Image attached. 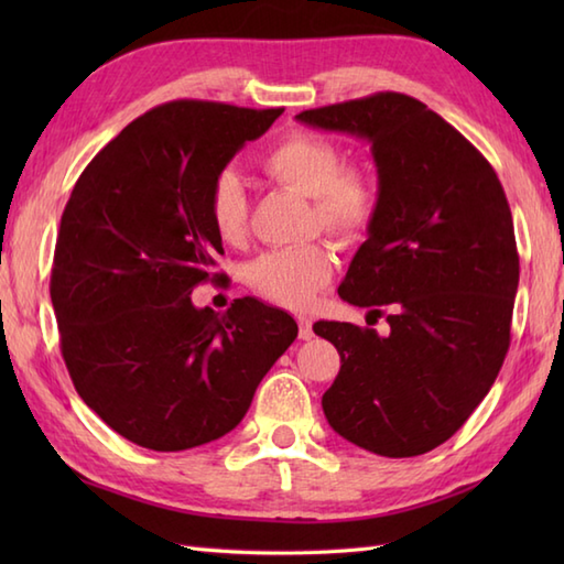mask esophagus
<instances>
[{
	"label": "esophagus",
	"mask_w": 564,
	"mask_h": 564,
	"mask_svg": "<svg viewBox=\"0 0 564 564\" xmlns=\"http://www.w3.org/2000/svg\"><path fill=\"white\" fill-rule=\"evenodd\" d=\"M297 327H301V329H297V337H301L303 341H310V339L315 337V332H313V319H310V317H305V315L297 317Z\"/></svg>",
	"instance_id": "34e87169"
}]
</instances>
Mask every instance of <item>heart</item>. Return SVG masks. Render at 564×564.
<instances>
[{"mask_svg":"<svg viewBox=\"0 0 564 564\" xmlns=\"http://www.w3.org/2000/svg\"><path fill=\"white\" fill-rule=\"evenodd\" d=\"M341 150L313 130H291L263 154L261 170L275 184L310 198V227L358 245L380 208L376 176L361 164H344ZM208 218L225 245H242L249 232L247 188L232 170L210 186ZM334 254L325 242L267 251L249 263L247 281L259 295L285 307H307L332 281Z\"/></svg>","mask_w":564,"mask_h":564,"instance_id":"b5f03b06","label":"heart"}]
</instances>
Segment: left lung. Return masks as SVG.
I'll list each match as a JSON object with an SVG mask.
<instances>
[{"instance_id":"8db88e82","label":"left lung","mask_w":564,"mask_h":564,"mask_svg":"<svg viewBox=\"0 0 564 564\" xmlns=\"http://www.w3.org/2000/svg\"><path fill=\"white\" fill-rule=\"evenodd\" d=\"M370 142L380 208L341 301L388 329L317 322L341 368L322 394L329 426L388 458H412L458 431L495 386L511 341L519 251L511 210L477 148L398 91L295 116Z\"/></svg>"}]
</instances>
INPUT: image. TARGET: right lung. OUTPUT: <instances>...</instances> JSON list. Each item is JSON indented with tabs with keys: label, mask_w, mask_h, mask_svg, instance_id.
<instances>
[{
	"label": "right lung",
	"mask_w": 564,
	"mask_h": 564,
	"mask_svg": "<svg viewBox=\"0 0 564 564\" xmlns=\"http://www.w3.org/2000/svg\"><path fill=\"white\" fill-rule=\"evenodd\" d=\"M283 109L170 101L128 123L77 178L59 220L51 301L69 378L116 434L186 451L232 431L297 337L257 297L196 307L218 283L223 239L208 194L227 162Z\"/></svg>",
	"instance_id": "1"
}]
</instances>
